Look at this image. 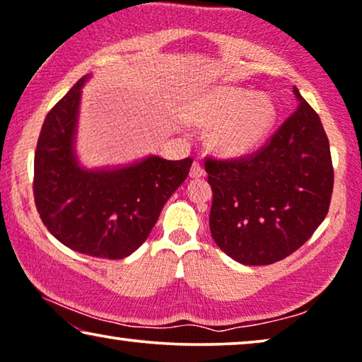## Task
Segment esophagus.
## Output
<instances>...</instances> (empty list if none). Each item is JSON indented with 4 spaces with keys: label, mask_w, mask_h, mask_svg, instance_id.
<instances>
[{
    "label": "esophagus",
    "mask_w": 362,
    "mask_h": 362,
    "mask_svg": "<svg viewBox=\"0 0 362 362\" xmlns=\"http://www.w3.org/2000/svg\"><path fill=\"white\" fill-rule=\"evenodd\" d=\"M190 177L192 179H200V177H205V169L200 162H193L190 167Z\"/></svg>",
    "instance_id": "obj_1"
}]
</instances>
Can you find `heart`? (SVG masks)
<instances>
[{"label": "heart", "mask_w": 362, "mask_h": 362, "mask_svg": "<svg viewBox=\"0 0 362 362\" xmlns=\"http://www.w3.org/2000/svg\"><path fill=\"white\" fill-rule=\"evenodd\" d=\"M192 118L216 126L213 142L228 156H243L259 147L276 121V108L266 96L247 90H220L193 106Z\"/></svg>", "instance_id": "b5f03b06"}]
</instances>
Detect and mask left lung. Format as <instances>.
Here are the masks:
<instances>
[{"instance_id":"8db88e82","label":"left lung","mask_w":362,"mask_h":362,"mask_svg":"<svg viewBox=\"0 0 362 362\" xmlns=\"http://www.w3.org/2000/svg\"><path fill=\"white\" fill-rule=\"evenodd\" d=\"M298 108L254 154L206 159L211 236L246 266H267L305 244L327 216L333 193L329 142L320 116L293 88Z\"/></svg>"}]
</instances>
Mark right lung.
Segmentation results:
<instances>
[{
  "mask_svg": "<svg viewBox=\"0 0 362 362\" xmlns=\"http://www.w3.org/2000/svg\"><path fill=\"white\" fill-rule=\"evenodd\" d=\"M88 78H80L45 116L34 156V200L40 220L64 246L86 256L123 259L149 236L193 160L147 156L128 165H81L75 139Z\"/></svg>",
  "mask_w": 362,
  "mask_h": 362,
  "instance_id": "right-lung-1",
  "label": "right lung"
}]
</instances>
